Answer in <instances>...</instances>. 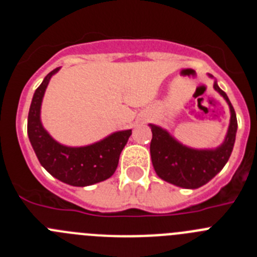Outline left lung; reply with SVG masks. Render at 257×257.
Listing matches in <instances>:
<instances>
[{
  "label": "left lung",
  "mask_w": 257,
  "mask_h": 257,
  "mask_svg": "<svg viewBox=\"0 0 257 257\" xmlns=\"http://www.w3.org/2000/svg\"><path fill=\"white\" fill-rule=\"evenodd\" d=\"M213 78L212 74H208ZM213 88L229 105L230 122L225 139L213 149H196L181 144L167 130L149 123L153 136L151 142V157L154 171L162 180L185 189H197L207 184L228 162L237 134V115L228 95L213 81Z\"/></svg>",
  "instance_id": "obj_1"
}]
</instances>
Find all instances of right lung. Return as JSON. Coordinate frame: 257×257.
Segmentation results:
<instances>
[{
  "label": "right lung",
  "instance_id": "obj_1",
  "mask_svg": "<svg viewBox=\"0 0 257 257\" xmlns=\"http://www.w3.org/2000/svg\"><path fill=\"white\" fill-rule=\"evenodd\" d=\"M60 67L50 72L35 91L28 113V138L41 166L54 178L72 187H88L114 174L119 154L131 130L115 131L85 147H68L56 142L41 122V105L50 79Z\"/></svg>",
  "mask_w": 257,
  "mask_h": 257
}]
</instances>
